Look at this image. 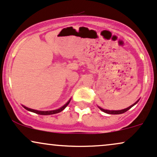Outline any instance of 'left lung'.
<instances>
[{
  "label": "left lung",
  "instance_id": "obj_1",
  "mask_svg": "<svg viewBox=\"0 0 157 157\" xmlns=\"http://www.w3.org/2000/svg\"><path fill=\"white\" fill-rule=\"evenodd\" d=\"M139 100H138L137 101L135 102L133 104V105H131V106H129V107L126 108V109H125L117 110V111H113V110H111H111H106V109H102V108L99 107V106H98V108H99V109H100V110H101L102 111H103V112H105V113H109V114H121V113H123L126 112V111H128V110L130 109H131V108H132L133 106L136 105V104L137 103V102H139Z\"/></svg>",
  "mask_w": 157,
  "mask_h": 157
}]
</instances>
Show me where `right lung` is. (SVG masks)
Returning a JSON list of instances; mask_svg holds the SVG:
<instances>
[{"label": "right lung", "mask_w": 157, "mask_h": 157, "mask_svg": "<svg viewBox=\"0 0 157 157\" xmlns=\"http://www.w3.org/2000/svg\"><path fill=\"white\" fill-rule=\"evenodd\" d=\"M71 99H70L68 101L66 102L65 105H63L62 106V107H60V109H56V110H52V111H37V110H35V109H29V108H27L26 106L24 105H22L23 108H24L25 109H26L27 111H31V112H33V113H37V114H40V115H51V114H55V113H57L59 112H61V111H63V110H64L66 109V107L67 106L68 104H69L70 101H71Z\"/></svg>", "instance_id": "obj_1"}]
</instances>
